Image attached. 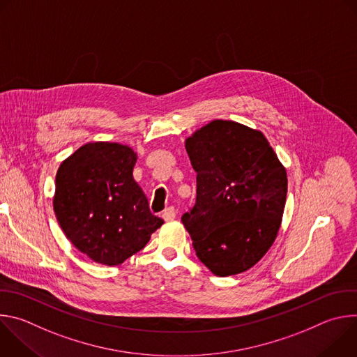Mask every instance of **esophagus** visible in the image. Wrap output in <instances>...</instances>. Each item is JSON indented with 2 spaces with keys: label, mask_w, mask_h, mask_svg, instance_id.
Listing matches in <instances>:
<instances>
[{
  "label": "esophagus",
  "mask_w": 357,
  "mask_h": 357,
  "mask_svg": "<svg viewBox=\"0 0 357 357\" xmlns=\"http://www.w3.org/2000/svg\"><path fill=\"white\" fill-rule=\"evenodd\" d=\"M175 218H176V211H175V208H172V206L167 208V209L164 211V213H162V219H164L165 222H172Z\"/></svg>",
  "instance_id": "obj_1"
}]
</instances>
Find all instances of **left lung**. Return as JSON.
Returning a JSON list of instances; mask_svg holds the SVG:
<instances>
[{"mask_svg": "<svg viewBox=\"0 0 357 357\" xmlns=\"http://www.w3.org/2000/svg\"><path fill=\"white\" fill-rule=\"evenodd\" d=\"M196 203L182 216L197 259L227 277L257 264L273 245L287 199V172L259 130L215 120L185 141Z\"/></svg>", "mask_w": 357, "mask_h": 357, "instance_id": "left-lung-1", "label": "left lung"}]
</instances>
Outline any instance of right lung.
<instances>
[{"label":"right lung","mask_w":357,"mask_h":357,"mask_svg":"<svg viewBox=\"0 0 357 357\" xmlns=\"http://www.w3.org/2000/svg\"><path fill=\"white\" fill-rule=\"evenodd\" d=\"M137 154L117 142H89L56 174L54 211L72 244L93 261L119 266L138 252L162 219L132 178Z\"/></svg>","instance_id":"right-lung-1"}]
</instances>
